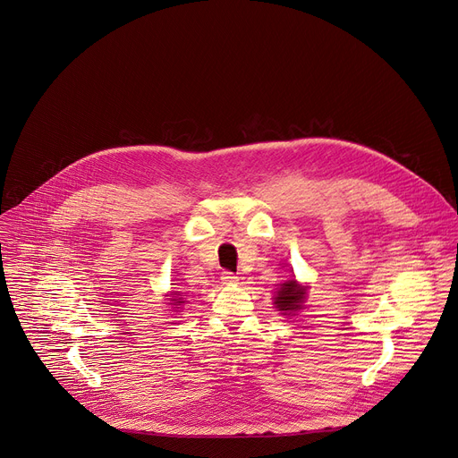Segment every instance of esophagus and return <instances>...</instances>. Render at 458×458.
Here are the masks:
<instances>
[{
    "instance_id": "34e87169",
    "label": "esophagus",
    "mask_w": 458,
    "mask_h": 458,
    "mask_svg": "<svg viewBox=\"0 0 458 458\" xmlns=\"http://www.w3.org/2000/svg\"><path fill=\"white\" fill-rule=\"evenodd\" d=\"M220 278H222V284H234L238 280V276L233 271H222Z\"/></svg>"
}]
</instances>
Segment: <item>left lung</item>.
<instances>
[{
    "label": "left lung",
    "instance_id": "left-lung-1",
    "mask_svg": "<svg viewBox=\"0 0 458 458\" xmlns=\"http://www.w3.org/2000/svg\"><path fill=\"white\" fill-rule=\"evenodd\" d=\"M306 286H301L295 278L286 280L284 284H280V288L275 293V306L284 311V315L295 313L302 308L304 299H306Z\"/></svg>",
    "mask_w": 458,
    "mask_h": 458
}]
</instances>
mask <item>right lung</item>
I'll return each instance as SVG.
<instances>
[{
    "label": "right lung",
    "mask_w": 458,
    "mask_h": 458,
    "mask_svg": "<svg viewBox=\"0 0 458 458\" xmlns=\"http://www.w3.org/2000/svg\"><path fill=\"white\" fill-rule=\"evenodd\" d=\"M166 297H172V299H170V304H174V308H180V304H183V302H185L180 292H172V293H170V295H166Z\"/></svg>",
    "instance_id": "right-lung-1"
}]
</instances>
